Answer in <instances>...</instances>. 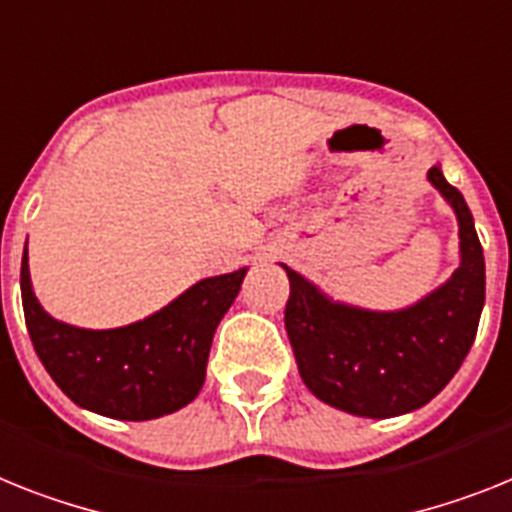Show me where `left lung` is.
<instances>
[{"label": "left lung", "instance_id": "8db88e82", "mask_svg": "<svg viewBox=\"0 0 512 512\" xmlns=\"http://www.w3.org/2000/svg\"><path fill=\"white\" fill-rule=\"evenodd\" d=\"M429 182L453 205L461 226V265L445 286L398 312L333 304L286 268V333L299 375L312 393L356 416L388 419L422 409L466 359L484 307V252L466 200L440 166Z\"/></svg>", "mask_w": 512, "mask_h": 512}]
</instances>
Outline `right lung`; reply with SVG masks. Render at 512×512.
<instances>
[{
	"label": "right lung",
	"mask_w": 512,
	"mask_h": 512,
	"mask_svg": "<svg viewBox=\"0 0 512 512\" xmlns=\"http://www.w3.org/2000/svg\"><path fill=\"white\" fill-rule=\"evenodd\" d=\"M244 276L247 268L205 278L169 307L127 328L85 330L41 309L30 289L25 247L20 268L25 325L38 359L70 401L111 419L145 422L195 401L213 333Z\"/></svg>",
	"instance_id": "1"
}]
</instances>
